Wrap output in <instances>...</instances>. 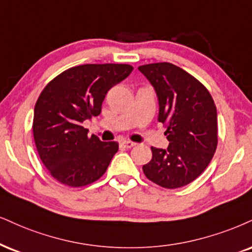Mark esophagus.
<instances>
[{"mask_svg":"<svg viewBox=\"0 0 252 252\" xmlns=\"http://www.w3.org/2000/svg\"><path fill=\"white\" fill-rule=\"evenodd\" d=\"M119 145H120V147H123V148H132V147H134L136 144H135V142H132V141L123 140V141L119 142Z\"/></svg>","mask_w":252,"mask_h":252,"instance_id":"esophagus-1","label":"esophagus"}]
</instances>
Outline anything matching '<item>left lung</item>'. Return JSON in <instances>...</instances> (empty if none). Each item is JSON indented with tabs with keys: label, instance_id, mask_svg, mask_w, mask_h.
I'll list each match as a JSON object with an SVG mask.
<instances>
[{
	"label": "left lung",
	"instance_id": "8db88e82",
	"mask_svg": "<svg viewBox=\"0 0 252 252\" xmlns=\"http://www.w3.org/2000/svg\"><path fill=\"white\" fill-rule=\"evenodd\" d=\"M157 91L159 121L166 127L167 150L151 147L152 160L142 166L146 178L175 189L198 178L216 152L217 111L206 86L170 63L139 66Z\"/></svg>",
	"mask_w": 252,
	"mask_h": 252
}]
</instances>
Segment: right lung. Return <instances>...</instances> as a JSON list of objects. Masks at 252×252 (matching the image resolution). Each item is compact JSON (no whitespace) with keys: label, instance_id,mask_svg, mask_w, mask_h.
Segmentation results:
<instances>
[{"label":"right lung","instance_id":"right-lung-1","mask_svg":"<svg viewBox=\"0 0 252 252\" xmlns=\"http://www.w3.org/2000/svg\"><path fill=\"white\" fill-rule=\"evenodd\" d=\"M129 64H84L65 70L40 92L32 133L42 162L58 182L84 187L106 172L119 145L88 136L83 121L97 117L108 90L132 72Z\"/></svg>","mask_w":252,"mask_h":252}]
</instances>
